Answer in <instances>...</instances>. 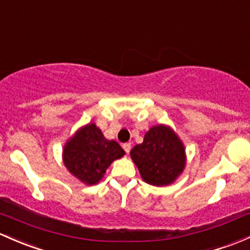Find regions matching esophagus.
Listing matches in <instances>:
<instances>
[{
  "label": "esophagus",
  "mask_w": 250,
  "mask_h": 250,
  "mask_svg": "<svg viewBox=\"0 0 250 250\" xmlns=\"http://www.w3.org/2000/svg\"><path fill=\"white\" fill-rule=\"evenodd\" d=\"M123 149H125V153H129L130 152V148H132V145H130V143H125V144H123Z\"/></svg>",
  "instance_id": "obj_1"
}]
</instances>
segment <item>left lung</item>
I'll return each mask as SVG.
<instances>
[{"instance_id": "1", "label": "left lung", "mask_w": 250, "mask_h": 250, "mask_svg": "<svg viewBox=\"0 0 250 250\" xmlns=\"http://www.w3.org/2000/svg\"><path fill=\"white\" fill-rule=\"evenodd\" d=\"M141 177L152 186H167L175 182L186 167L183 143L170 127L153 125L145 134L143 144L130 151Z\"/></svg>"}]
</instances>
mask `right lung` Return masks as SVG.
Here are the masks:
<instances>
[{
    "label": "right lung",
    "mask_w": 250,
    "mask_h": 250,
    "mask_svg": "<svg viewBox=\"0 0 250 250\" xmlns=\"http://www.w3.org/2000/svg\"><path fill=\"white\" fill-rule=\"evenodd\" d=\"M125 153L116 141L105 139L94 123H88L65 143L63 163L73 176L92 186L98 183L110 164Z\"/></svg>",
    "instance_id": "add662e5"
}]
</instances>
